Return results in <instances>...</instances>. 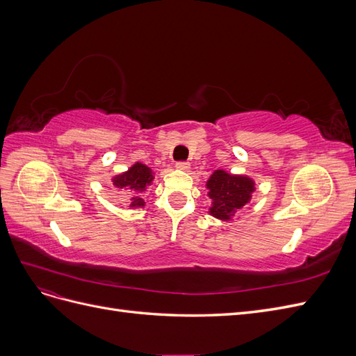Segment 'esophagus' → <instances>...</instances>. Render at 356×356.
<instances>
[{
  "label": "esophagus",
  "instance_id": "34e87169",
  "mask_svg": "<svg viewBox=\"0 0 356 356\" xmlns=\"http://www.w3.org/2000/svg\"><path fill=\"white\" fill-rule=\"evenodd\" d=\"M177 169H178V170H188V169H190V165L187 163V161H178V163H177Z\"/></svg>",
  "mask_w": 356,
  "mask_h": 356
}]
</instances>
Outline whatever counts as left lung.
Wrapping results in <instances>:
<instances>
[{"label":"left lung","instance_id":"1","mask_svg":"<svg viewBox=\"0 0 356 356\" xmlns=\"http://www.w3.org/2000/svg\"><path fill=\"white\" fill-rule=\"evenodd\" d=\"M207 188L212 200L209 215L221 221H232L251 202L255 182L248 175H233L224 169H217L207 181Z\"/></svg>","mask_w":356,"mask_h":356}]
</instances>
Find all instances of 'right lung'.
Returning a JSON list of instances; mask_svg holds the SVG:
<instances>
[{"label": "right lung", "mask_w": 356, "mask_h": 356, "mask_svg": "<svg viewBox=\"0 0 356 356\" xmlns=\"http://www.w3.org/2000/svg\"><path fill=\"white\" fill-rule=\"evenodd\" d=\"M154 172L149 169L147 165L141 163V161H136L126 172H122L115 177H113V186L118 190L124 193L127 199L129 208L136 209V208H144V193L147 188L152 186L154 179Z\"/></svg>", "instance_id": "right-lung-1"}]
</instances>
